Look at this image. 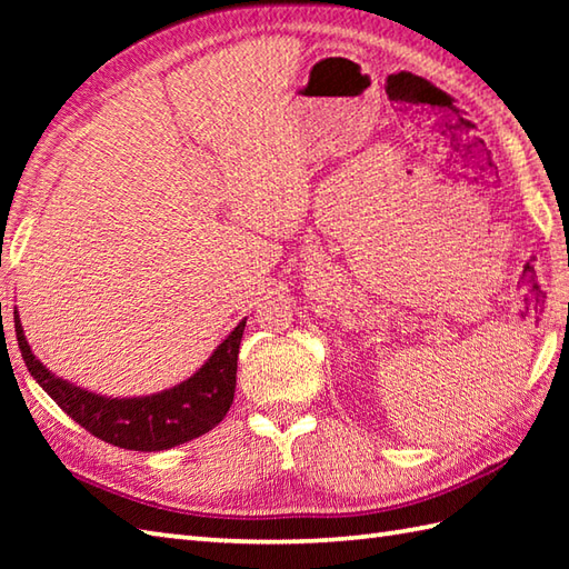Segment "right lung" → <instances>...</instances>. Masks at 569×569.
<instances>
[{
  "instance_id": "add662e5",
  "label": "right lung",
  "mask_w": 569,
  "mask_h": 569,
  "mask_svg": "<svg viewBox=\"0 0 569 569\" xmlns=\"http://www.w3.org/2000/svg\"><path fill=\"white\" fill-rule=\"evenodd\" d=\"M244 325L247 318L227 335V340L190 379L180 381L173 389L139 398H107L48 371L31 352L14 308L21 357L41 389L94 438L139 452H159L200 438L227 416L234 401L237 355Z\"/></svg>"
}]
</instances>
